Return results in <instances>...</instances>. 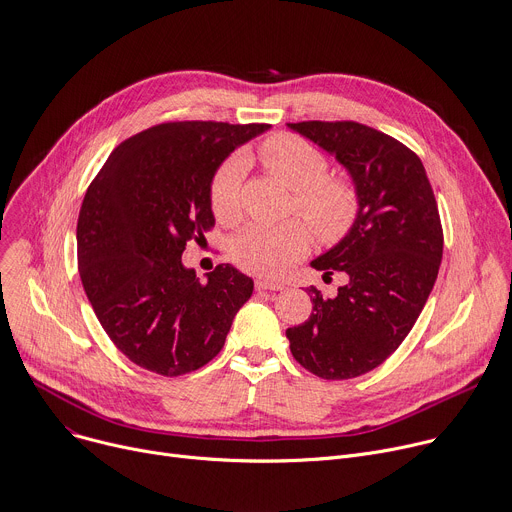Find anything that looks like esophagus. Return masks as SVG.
Instances as JSON below:
<instances>
[{"label":"esophagus","mask_w":512,"mask_h":512,"mask_svg":"<svg viewBox=\"0 0 512 512\" xmlns=\"http://www.w3.org/2000/svg\"><path fill=\"white\" fill-rule=\"evenodd\" d=\"M255 288H257V290L277 292V290H284L286 286H284L282 282H271V280H265V277H257V280H255Z\"/></svg>","instance_id":"obj_1"}]
</instances>
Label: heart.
<instances>
[{
  "label": "heart",
  "mask_w": 512,
  "mask_h": 512,
  "mask_svg": "<svg viewBox=\"0 0 512 512\" xmlns=\"http://www.w3.org/2000/svg\"><path fill=\"white\" fill-rule=\"evenodd\" d=\"M263 167L296 192V208L322 241H339L359 216V196L353 183L329 177V161L312 143L296 134H273L259 149ZM247 159H226L212 177L210 206L216 218L239 214V190ZM310 247V230L294 220L277 226L253 224L230 243V257L245 271L277 277L290 269Z\"/></svg>",
  "instance_id": "1"
}]
</instances>
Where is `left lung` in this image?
Here are the masks:
<instances>
[{"label": "left lung", "instance_id": "8db88e82", "mask_svg": "<svg viewBox=\"0 0 512 512\" xmlns=\"http://www.w3.org/2000/svg\"><path fill=\"white\" fill-rule=\"evenodd\" d=\"M290 130L333 155L359 196L347 235L310 265L349 280L335 298L314 286L312 314L286 331L294 359L322 380L384 363L406 339L435 286L443 228L427 171L396 138L359 122H296Z\"/></svg>", "mask_w": 512, "mask_h": 512}]
</instances>
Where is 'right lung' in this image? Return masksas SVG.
<instances>
[{
    "instance_id": "add662e5",
    "label": "right lung",
    "mask_w": 512,
    "mask_h": 512,
    "mask_svg": "<svg viewBox=\"0 0 512 512\" xmlns=\"http://www.w3.org/2000/svg\"><path fill=\"white\" fill-rule=\"evenodd\" d=\"M269 124L165 122L120 143L91 181L77 220L83 290L112 343L161 376L200 369L224 347L253 280L220 263L200 284L185 245L214 226L210 183Z\"/></svg>"
}]
</instances>
